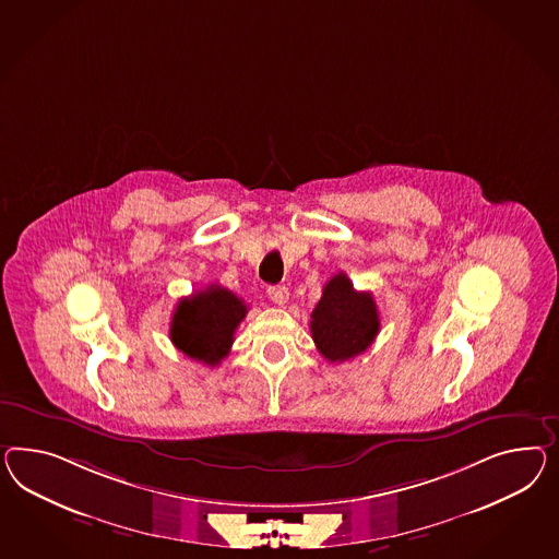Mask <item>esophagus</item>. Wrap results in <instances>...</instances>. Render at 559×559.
Returning <instances> with one entry per match:
<instances>
[{
  "label": "esophagus",
  "instance_id": "1",
  "mask_svg": "<svg viewBox=\"0 0 559 559\" xmlns=\"http://www.w3.org/2000/svg\"><path fill=\"white\" fill-rule=\"evenodd\" d=\"M269 297L274 305L278 307H285L288 302V288L287 287H269Z\"/></svg>",
  "mask_w": 559,
  "mask_h": 559
}]
</instances>
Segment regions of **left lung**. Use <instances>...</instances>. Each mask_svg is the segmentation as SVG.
I'll list each match as a JSON object with an SVG mask.
<instances>
[{"label":"left lung","instance_id":"left-lung-1","mask_svg":"<svg viewBox=\"0 0 559 559\" xmlns=\"http://www.w3.org/2000/svg\"><path fill=\"white\" fill-rule=\"evenodd\" d=\"M380 332L372 293H360L344 272L323 287L311 313V335L321 356L330 362H346L372 346Z\"/></svg>","mask_w":559,"mask_h":559}]
</instances>
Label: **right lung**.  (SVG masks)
Here are the masks:
<instances>
[{
	"instance_id": "right-lung-1",
	"label": "right lung",
	"mask_w": 559,
	"mask_h": 559,
	"mask_svg": "<svg viewBox=\"0 0 559 559\" xmlns=\"http://www.w3.org/2000/svg\"><path fill=\"white\" fill-rule=\"evenodd\" d=\"M248 307L231 290L212 285L182 299L170 321L173 344L189 358L217 366L229 354Z\"/></svg>"
}]
</instances>
